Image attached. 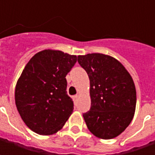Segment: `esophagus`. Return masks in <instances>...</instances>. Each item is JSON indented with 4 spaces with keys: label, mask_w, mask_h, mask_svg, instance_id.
<instances>
[{
    "label": "esophagus",
    "mask_w": 155,
    "mask_h": 155,
    "mask_svg": "<svg viewBox=\"0 0 155 155\" xmlns=\"http://www.w3.org/2000/svg\"><path fill=\"white\" fill-rule=\"evenodd\" d=\"M72 99H73L74 103H77V101H78V95H76V96H73V97H72Z\"/></svg>",
    "instance_id": "obj_1"
}]
</instances>
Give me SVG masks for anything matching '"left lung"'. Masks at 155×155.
<instances>
[{
    "label": "left lung",
    "instance_id": "obj_1",
    "mask_svg": "<svg viewBox=\"0 0 155 155\" xmlns=\"http://www.w3.org/2000/svg\"><path fill=\"white\" fill-rule=\"evenodd\" d=\"M78 62L86 71L91 84V107L83 115L87 128L100 139L117 137L134 116L136 91L131 75L110 55H79Z\"/></svg>",
    "mask_w": 155,
    "mask_h": 155
}]
</instances>
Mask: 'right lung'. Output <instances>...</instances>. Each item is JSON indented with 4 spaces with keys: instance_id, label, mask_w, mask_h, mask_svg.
<instances>
[{
    "instance_id": "right-lung-1",
    "label": "right lung",
    "mask_w": 155,
    "mask_h": 155,
    "mask_svg": "<svg viewBox=\"0 0 155 155\" xmlns=\"http://www.w3.org/2000/svg\"><path fill=\"white\" fill-rule=\"evenodd\" d=\"M78 58L45 49L28 61L15 86L17 110L25 124L41 135L59 131L74 107L66 93V75Z\"/></svg>"
}]
</instances>
